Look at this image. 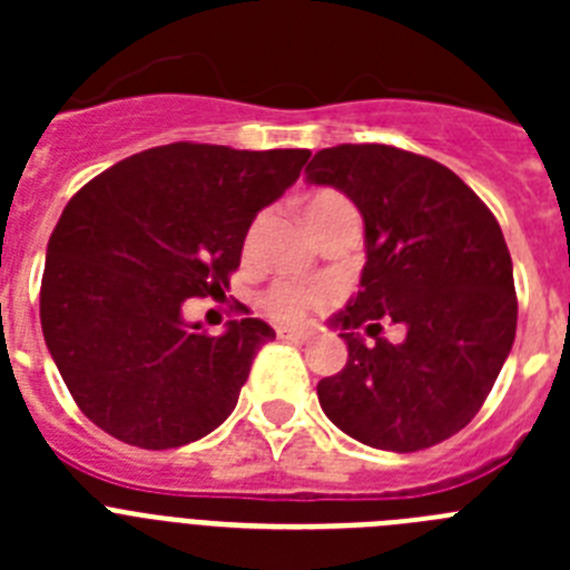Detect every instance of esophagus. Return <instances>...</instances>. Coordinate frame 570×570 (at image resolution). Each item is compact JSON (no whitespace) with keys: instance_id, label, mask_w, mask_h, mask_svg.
Returning a JSON list of instances; mask_svg holds the SVG:
<instances>
[{"instance_id":"esophagus-1","label":"esophagus","mask_w":570,"mask_h":570,"mask_svg":"<svg viewBox=\"0 0 570 570\" xmlns=\"http://www.w3.org/2000/svg\"><path fill=\"white\" fill-rule=\"evenodd\" d=\"M279 340H288V342H308L311 334H308V331H296V328H279Z\"/></svg>"}]
</instances>
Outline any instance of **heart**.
Segmentation results:
<instances>
[{
    "label": "heart",
    "instance_id": "1",
    "mask_svg": "<svg viewBox=\"0 0 570 570\" xmlns=\"http://www.w3.org/2000/svg\"><path fill=\"white\" fill-rule=\"evenodd\" d=\"M340 208H347V203L340 194H334V190H320V194L305 199L302 216H305V225L314 234ZM325 302H328V294L322 288H302V285H291V282H276V285H271L262 294V308L268 311L276 322H285V325H296V322L308 316V311L320 308Z\"/></svg>",
    "mask_w": 570,
    "mask_h": 570
}]
</instances>
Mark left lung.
<instances>
[{
  "label": "left lung",
  "instance_id": "1",
  "mask_svg": "<svg viewBox=\"0 0 570 570\" xmlns=\"http://www.w3.org/2000/svg\"><path fill=\"white\" fill-rule=\"evenodd\" d=\"M305 174L342 190L365 223L360 291L331 320L347 362L316 385L322 411L362 445L396 454L454 436L491 394L517 336L500 223L454 170L391 145L325 148ZM382 321L401 325L400 341L379 336Z\"/></svg>",
  "mask_w": 570,
  "mask_h": 570
}]
</instances>
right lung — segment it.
Instances as JSON below:
<instances>
[{
    "mask_svg": "<svg viewBox=\"0 0 570 570\" xmlns=\"http://www.w3.org/2000/svg\"><path fill=\"white\" fill-rule=\"evenodd\" d=\"M311 150L174 142L90 179L48 242L39 316L79 411L148 451L203 440L236 407L268 322L208 336L183 316L239 268L250 223L299 179Z\"/></svg>",
    "mask_w": 570,
    "mask_h": 570,
    "instance_id": "1",
    "label": "right lung"
}]
</instances>
